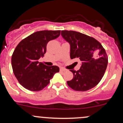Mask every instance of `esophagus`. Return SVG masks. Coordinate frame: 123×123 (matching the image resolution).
Masks as SVG:
<instances>
[{
  "instance_id": "34e87169",
  "label": "esophagus",
  "mask_w": 123,
  "mask_h": 123,
  "mask_svg": "<svg viewBox=\"0 0 123 123\" xmlns=\"http://www.w3.org/2000/svg\"><path fill=\"white\" fill-rule=\"evenodd\" d=\"M60 71H61V72H66V71H67V69H65L64 68H60Z\"/></svg>"
}]
</instances>
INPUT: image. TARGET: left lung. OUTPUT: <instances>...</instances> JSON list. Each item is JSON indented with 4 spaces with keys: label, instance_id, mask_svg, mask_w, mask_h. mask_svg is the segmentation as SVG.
I'll list each match as a JSON object with an SVG mask.
<instances>
[{
    "label": "left lung",
    "instance_id": "8db88e82",
    "mask_svg": "<svg viewBox=\"0 0 123 123\" xmlns=\"http://www.w3.org/2000/svg\"><path fill=\"white\" fill-rule=\"evenodd\" d=\"M61 35L71 45V58H78L82 62L79 70H71L74 78L67 84L76 91L91 89L99 83L107 68L108 57L105 48L93 37L79 32L62 30Z\"/></svg>",
    "mask_w": 123,
    "mask_h": 123
}]
</instances>
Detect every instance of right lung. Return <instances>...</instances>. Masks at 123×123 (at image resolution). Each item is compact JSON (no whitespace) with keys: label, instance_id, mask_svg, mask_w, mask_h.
Masks as SVG:
<instances>
[{"label":"right lung","instance_id":"add662e5","mask_svg":"<svg viewBox=\"0 0 123 123\" xmlns=\"http://www.w3.org/2000/svg\"><path fill=\"white\" fill-rule=\"evenodd\" d=\"M61 30L35 32L21 40L12 56L13 71L17 80L24 88L40 91L49 84L54 75L59 71L57 66L45 65L38 59L46 52L49 41L59 36Z\"/></svg>","mask_w":123,"mask_h":123}]
</instances>
